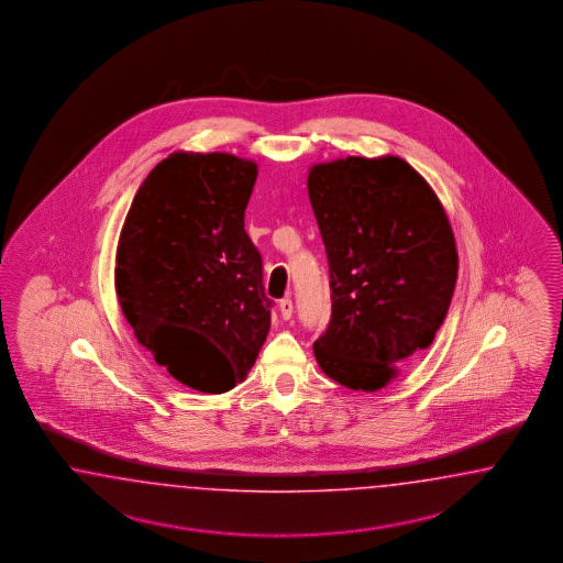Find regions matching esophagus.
Here are the masks:
<instances>
[{
  "instance_id": "esophagus-1",
  "label": "esophagus",
  "mask_w": 563,
  "mask_h": 563,
  "mask_svg": "<svg viewBox=\"0 0 563 563\" xmlns=\"http://www.w3.org/2000/svg\"><path fill=\"white\" fill-rule=\"evenodd\" d=\"M280 316H283V320H290L292 318V301H290L289 297L287 299H283L280 303Z\"/></svg>"
}]
</instances>
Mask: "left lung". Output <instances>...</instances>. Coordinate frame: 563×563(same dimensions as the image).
I'll return each mask as SVG.
<instances>
[{
    "instance_id": "8db88e82",
    "label": "left lung",
    "mask_w": 563,
    "mask_h": 563,
    "mask_svg": "<svg viewBox=\"0 0 563 563\" xmlns=\"http://www.w3.org/2000/svg\"><path fill=\"white\" fill-rule=\"evenodd\" d=\"M307 191L332 290L313 355L328 377L374 393L445 320L459 276L452 227L433 189L398 156L316 165Z\"/></svg>"
}]
</instances>
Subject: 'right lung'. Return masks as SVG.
<instances>
[{"instance_id":"1","label":"right lung","mask_w":563,"mask_h":563,"mask_svg":"<svg viewBox=\"0 0 563 563\" xmlns=\"http://www.w3.org/2000/svg\"><path fill=\"white\" fill-rule=\"evenodd\" d=\"M256 177V163L233 154L173 153L121 229V311L154 361L200 393L243 382L271 330L262 256L243 222Z\"/></svg>"}]
</instances>
